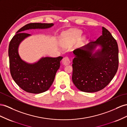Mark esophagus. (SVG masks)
<instances>
[{"label":"esophagus","mask_w":127,"mask_h":127,"mask_svg":"<svg viewBox=\"0 0 127 127\" xmlns=\"http://www.w3.org/2000/svg\"><path fill=\"white\" fill-rule=\"evenodd\" d=\"M70 63V61L69 57L66 56L63 57L62 60V63L64 65H67L69 64Z\"/></svg>","instance_id":"esophagus-1"}]
</instances>
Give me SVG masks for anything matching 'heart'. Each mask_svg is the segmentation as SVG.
<instances>
[{
    "mask_svg": "<svg viewBox=\"0 0 127 127\" xmlns=\"http://www.w3.org/2000/svg\"><path fill=\"white\" fill-rule=\"evenodd\" d=\"M82 33L79 30H71L70 31L65 32L62 35L63 39V45L65 47H69L72 45L75 41L76 39ZM82 42V39L80 38H78L75 43L76 47H78L80 45Z\"/></svg>",
    "mask_w": 127,
    "mask_h": 127,
    "instance_id": "obj_1",
    "label": "heart"
}]
</instances>
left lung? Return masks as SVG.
Returning <instances> with one entry per match:
<instances>
[{"label": "left lung", "instance_id": "left-lung-1", "mask_svg": "<svg viewBox=\"0 0 127 127\" xmlns=\"http://www.w3.org/2000/svg\"><path fill=\"white\" fill-rule=\"evenodd\" d=\"M97 45L102 48L95 53ZM72 82L83 92H95L111 82L119 66V49L115 39L105 27L102 34L94 42L73 51Z\"/></svg>", "mask_w": 127, "mask_h": 127}]
</instances>
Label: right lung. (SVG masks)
<instances>
[{"instance_id":"obj_1","label":"right lung","mask_w":127,"mask_h":127,"mask_svg":"<svg viewBox=\"0 0 127 127\" xmlns=\"http://www.w3.org/2000/svg\"><path fill=\"white\" fill-rule=\"evenodd\" d=\"M53 24L30 23L21 28L9 42L8 56L9 69L12 78L25 91L38 94L46 91L53 84L63 57H43L34 64L22 61L18 54L21 42L31 34L24 32L31 29H45Z\"/></svg>"}]
</instances>
